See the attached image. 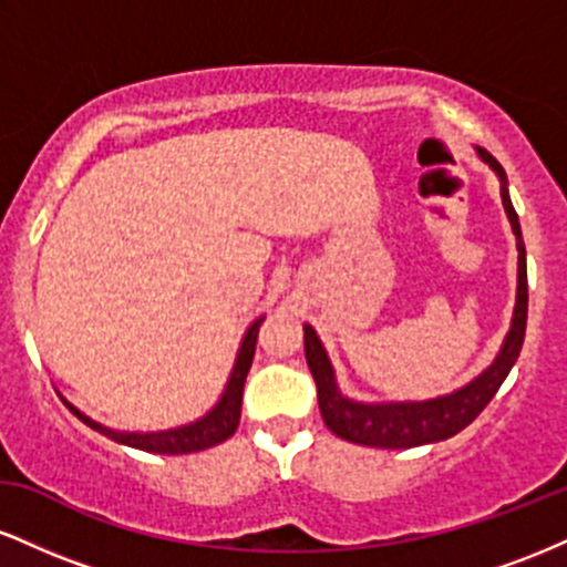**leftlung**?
I'll list each match as a JSON object with an SVG mask.
<instances>
[{"mask_svg":"<svg viewBox=\"0 0 567 567\" xmlns=\"http://www.w3.org/2000/svg\"><path fill=\"white\" fill-rule=\"evenodd\" d=\"M477 157L496 173L504 213L512 224L514 239H517V296H514L512 322L498 354L493 357V362L483 373L447 394L429 396V400L362 402L351 400L338 389L336 368L322 347L320 336L311 324H303V351L311 375L317 381V402H320L324 426L336 437L368 447H392V451H396V447L432 445V442L453 437L483 413L487 402L493 400V394L498 392V386L509 375L514 362H517L525 341V322H528V264H525L523 229H519V218L509 199V181H506L504 167L480 146Z\"/></svg>","mask_w":567,"mask_h":567,"instance_id":"obj_1","label":"left lung"}]
</instances>
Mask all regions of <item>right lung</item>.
I'll return each mask as SVG.
<instances>
[{"instance_id":"right-lung-1","label":"right lung","mask_w":567,"mask_h":567,"mask_svg":"<svg viewBox=\"0 0 567 567\" xmlns=\"http://www.w3.org/2000/svg\"><path fill=\"white\" fill-rule=\"evenodd\" d=\"M264 315L256 317L250 324H247L243 343H239L237 360H234V368L229 373V381H226L224 392H220L218 402L207 410L205 415H199L197 421H188L184 426L173 429H157V432H127V429H112L101 421L84 415L80 408L71 405L66 396H61L63 405H66L82 424H87L95 432H101L103 437L120 442V445L138 447V451L146 453H162V455H184V453H197L207 451V447H216L220 442H226L237 432L239 415H243V389L247 370L252 365V354H256V338L258 328H261Z\"/></svg>"}]
</instances>
